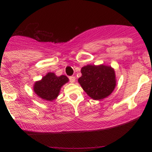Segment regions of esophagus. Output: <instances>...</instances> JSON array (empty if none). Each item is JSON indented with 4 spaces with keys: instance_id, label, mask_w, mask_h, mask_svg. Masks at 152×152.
<instances>
[{
    "instance_id": "1",
    "label": "esophagus",
    "mask_w": 152,
    "mask_h": 152,
    "mask_svg": "<svg viewBox=\"0 0 152 152\" xmlns=\"http://www.w3.org/2000/svg\"><path fill=\"white\" fill-rule=\"evenodd\" d=\"M75 80H76V78H75L74 76H70V77H69V81H70L71 83H74Z\"/></svg>"
}]
</instances>
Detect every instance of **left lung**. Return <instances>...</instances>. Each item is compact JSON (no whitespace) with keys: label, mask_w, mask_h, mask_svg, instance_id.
Here are the masks:
<instances>
[{"label":"left lung","mask_w":152,"mask_h":152,"mask_svg":"<svg viewBox=\"0 0 152 152\" xmlns=\"http://www.w3.org/2000/svg\"><path fill=\"white\" fill-rule=\"evenodd\" d=\"M78 83L86 93L95 100L103 99L112 93L116 86L115 72L110 66L87 65L81 69Z\"/></svg>","instance_id":"obj_1"}]
</instances>
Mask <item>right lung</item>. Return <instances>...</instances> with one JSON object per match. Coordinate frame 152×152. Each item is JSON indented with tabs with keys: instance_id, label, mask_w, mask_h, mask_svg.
<instances>
[{
	"instance_id": "add662e5",
	"label": "right lung",
	"mask_w": 152,
	"mask_h": 152,
	"mask_svg": "<svg viewBox=\"0 0 152 152\" xmlns=\"http://www.w3.org/2000/svg\"><path fill=\"white\" fill-rule=\"evenodd\" d=\"M69 81L66 76H56L53 73H48L41 81L35 83L34 90L40 98L51 101L58 96L61 87Z\"/></svg>"
}]
</instances>
